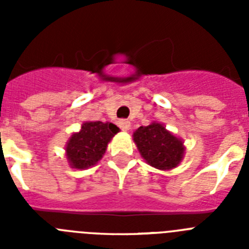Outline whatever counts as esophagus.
Instances as JSON below:
<instances>
[{
  "instance_id": "obj_1",
  "label": "esophagus",
  "mask_w": 249,
  "mask_h": 249,
  "mask_svg": "<svg viewBox=\"0 0 249 249\" xmlns=\"http://www.w3.org/2000/svg\"><path fill=\"white\" fill-rule=\"evenodd\" d=\"M118 127H120L122 131H128L131 128V122L128 120H120L118 121Z\"/></svg>"
}]
</instances>
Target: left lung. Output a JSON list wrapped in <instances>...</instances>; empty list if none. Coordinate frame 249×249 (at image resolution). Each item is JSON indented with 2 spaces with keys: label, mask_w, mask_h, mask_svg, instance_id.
<instances>
[{
  "label": "left lung",
  "mask_w": 249,
  "mask_h": 249,
  "mask_svg": "<svg viewBox=\"0 0 249 249\" xmlns=\"http://www.w3.org/2000/svg\"><path fill=\"white\" fill-rule=\"evenodd\" d=\"M133 141L143 160L157 169L169 171L177 167L183 158V141L158 122L136 129Z\"/></svg>",
  "instance_id": "1"
}]
</instances>
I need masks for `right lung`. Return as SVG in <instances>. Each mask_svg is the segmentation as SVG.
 Returning a JSON list of instances; mask_svg holds the SVG:
<instances>
[{
	"instance_id": "right-lung-1",
	"label": "right lung",
	"mask_w": 249,
	"mask_h": 249,
	"mask_svg": "<svg viewBox=\"0 0 249 249\" xmlns=\"http://www.w3.org/2000/svg\"><path fill=\"white\" fill-rule=\"evenodd\" d=\"M120 132L116 124L109 122H85L80 132L71 136L66 144V156L70 166L86 169L94 166L103 157L107 144Z\"/></svg>"
}]
</instances>
